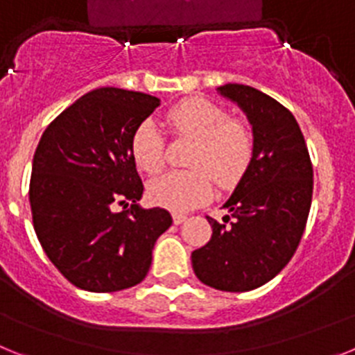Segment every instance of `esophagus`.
Listing matches in <instances>:
<instances>
[{
	"instance_id": "34e87169",
	"label": "esophagus",
	"mask_w": 355,
	"mask_h": 355,
	"mask_svg": "<svg viewBox=\"0 0 355 355\" xmlns=\"http://www.w3.org/2000/svg\"><path fill=\"white\" fill-rule=\"evenodd\" d=\"M187 218H188V216L184 215V213H174V215H172V220H174L175 225L183 224V222L187 220Z\"/></svg>"
}]
</instances>
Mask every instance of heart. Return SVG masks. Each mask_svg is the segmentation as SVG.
<instances>
[{
  "label": "heart",
  "mask_w": 355,
  "mask_h": 355,
  "mask_svg": "<svg viewBox=\"0 0 355 355\" xmlns=\"http://www.w3.org/2000/svg\"><path fill=\"white\" fill-rule=\"evenodd\" d=\"M165 126L175 137L196 139L188 171H172L149 187L153 202L174 211H187L211 199L215 181L231 188L243 178L254 158V135L243 121L229 119L222 106L190 97L165 112ZM131 156L147 174L165 165V135L146 119L131 135Z\"/></svg>",
  "instance_id": "1"
}]
</instances>
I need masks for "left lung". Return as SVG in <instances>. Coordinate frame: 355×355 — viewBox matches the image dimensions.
Instances as JSON below:
<instances>
[{
  "mask_svg": "<svg viewBox=\"0 0 355 355\" xmlns=\"http://www.w3.org/2000/svg\"><path fill=\"white\" fill-rule=\"evenodd\" d=\"M218 92L236 103L252 124L254 158L216 222L192 252L200 283L222 291H249L283 270L299 247L313 197V165L290 110L249 85L227 83Z\"/></svg>",
  "mask_w": 355,
  "mask_h": 355,
  "instance_id": "obj_1",
  "label": "left lung"
}]
</instances>
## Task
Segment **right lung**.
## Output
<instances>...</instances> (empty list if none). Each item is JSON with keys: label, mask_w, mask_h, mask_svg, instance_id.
Segmentation results:
<instances>
[{"label": "right lung", "mask_w": 355, "mask_h": 355, "mask_svg": "<svg viewBox=\"0 0 355 355\" xmlns=\"http://www.w3.org/2000/svg\"><path fill=\"white\" fill-rule=\"evenodd\" d=\"M159 106L155 96L105 87L85 94L46 128L30 180L33 227L69 283L110 293L142 283L167 209L139 206L144 184L131 135ZM121 205L122 210H117Z\"/></svg>", "instance_id": "right-lung-1"}]
</instances>
